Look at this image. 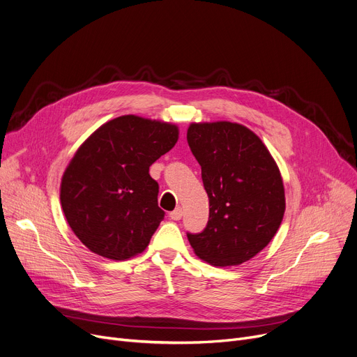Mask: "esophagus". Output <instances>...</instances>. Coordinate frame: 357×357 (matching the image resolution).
<instances>
[{
  "instance_id": "1",
  "label": "esophagus",
  "mask_w": 357,
  "mask_h": 357,
  "mask_svg": "<svg viewBox=\"0 0 357 357\" xmlns=\"http://www.w3.org/2000/svg\"><path fill=\"white\" fill-rule=\"evenodd\" d=\"M169 217H171V220H175V221L181 220V217H182V208H181V207L175 208L171 214H169Z\"/></svg>"
}]
</instances>
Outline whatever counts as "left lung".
I'll use <instances>...</instances> for the list:
<instances>
[{"label":"left lung","mask_w":357,"mask_h":357,"mask_svg":"<svg viewBox=\"0 0 357 357\" xmlns=\"http://www.w3.org/2000/svg\"><path fill=\"white\" fill-rule=\"evenodd\" d=\"M210 199L207 227L188 234L213 266L241 265L264 250L285 214L280 171L265 143L238 123H191L186 133Z\"/></svg>","instance_id":"left-lung-1"}]
</instances>
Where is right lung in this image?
Wrapping results in <instances>:
<instances>
[{
    "instance_id": "add662e5",
    "label": "right lung",
    "mask_w": 357,
    "mask_h": 357,
    "mask_svg": "<svg viewBox=\"0 0 357 357\" xmlns=\"http://www.w3.org/2000/svg\"><path fill=\"white\" fill-rule=\"evenodd\" d=\"M178 137L176 124L128 114L107 121L78 147L61 181V204L92 253L127 260L149 246L165 217L149 167Z\"/></svg>"
}]
</instances>
